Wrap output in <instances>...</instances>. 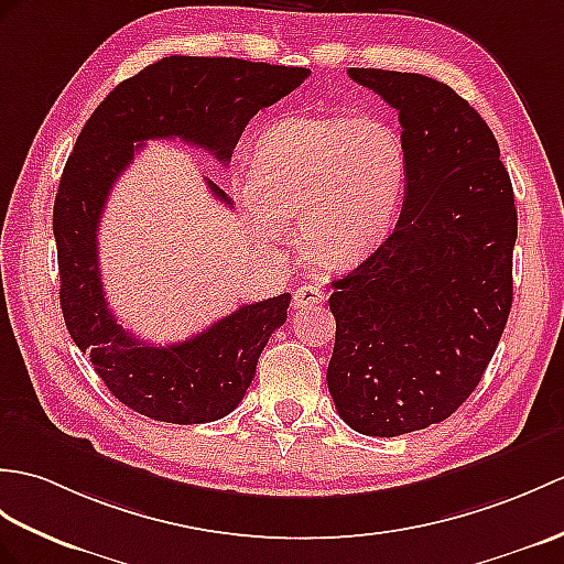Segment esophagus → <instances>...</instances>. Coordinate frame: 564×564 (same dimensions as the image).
Wrapping results in <instances>:
<instances>
[{"label": "esophagus", "mask_w": 564, "mask_h": 564, "mask_svg": "<svg viewBox=\"0 0 564 564\" xmlns=\"http://www.w3.org/2000/svg\"><path fill=\"white\" fill-rule=\"evenodd\" d=\"M326 300V291L324 288H319V285H310V283H305V285H300V288H295V293H293V307H314V305H322Z\"/></svg>", "instance_id": "34e87169"}]
</instances>
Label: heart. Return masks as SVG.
<instances>
[{
	"label": "heart",
	"instance_id": "b5f03b06",
	"mask_svg": "<svg viewBox=\"0 0 564 564\" xmlns=\"http://www.w3.org/2000/svg\"><path fill=\"white\" fill-rule=\"evenodd\" d=\"M405 173V143L382 117H288L259 139L235 196L261 245H279L297 218L314 261L348 267L394 228Z\"/></svg>",
	"mask_w": 564,
	"mask_h": 564
}]
</instances>
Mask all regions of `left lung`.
<instances>
[{"label": "left lung", "mask_w": 564, "mask_h": 564, "mask_svg": "<svg viewBox=\"0 0 564 564\" xmlns=\"http://www.w3.org/2000/svg\"><path fill=\"white\" fill-rule=\"evenodd\" d=\"M348 76L399 112L409 173L394 232L332 281L326 382L352 430L397 437L449 417L495 356L512 307L514 189L490 127L454 88Z\"/></svg>", "instance_id": "left-lung-1"}]
</instances>
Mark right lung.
Masks as SVG:
<instances>
[{"mask_svg":"<svg viewBox=\"0 0 564 564\" xmlns=\"http://www.w3.org/2000/svg\"><path fill=\"white\" fill-rule=\"evenodd\" d=\"M307 76L303 67L173 55L117 86L78 134L52 214L59 305L74 344L127 409L177 425L212 423L238 409L291 295L242 305L182 344L139 341L117 324L100 281L98 226L112 185L149 139L177 137L228 163L247 122ZM208 189L232 204L212 180Z\"/></svg>","mask_w":564,"mask_h":564,"instance_id":"right-lung-1","label":"right lung"}]
</instances>
